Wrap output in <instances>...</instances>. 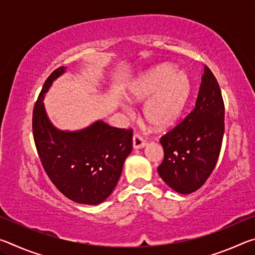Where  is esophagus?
<instances>
[{
	"label": "esophagus",
	"instance_id": "esophagus-1",
	"mask_svg": "<svg viewBox=\"0 0 255 255\" xmlns=\"http://www.w3.org/2000/svg\"><path fill=\"white\" fill-rule=\"evenodd\" d=\"M146 146V141L143 139V137L138 135V133H133L132 137V147L135 149L143 148Z\"/></svg>",
	"mask_w": 255,
	"mask_h": 255
}]
</instances>
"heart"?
Returning <instances> with one entry per match:
<instances>
[{"label":"heart","instance_id":"heart-1","mask_svg":"<svg viewBox=\"0 0 255 255\" xmlns=\"http://www.w3.org/2000/svg\"><path fill=\"white\" fill-rule=\"evenodd\" d=\"M191 84L187 74L171 65L145 71L128 88V99L144 102V118L152 128L166 129L176 123L187 105Z\"/></svg>","mask_w":255,"mask_h":255}]
</instances>
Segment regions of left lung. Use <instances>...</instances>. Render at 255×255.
<instances>
[{
    "mask_svg": "<svg viewBox=\"0 0 255 255\" xmlns=\"http://www.w3.org/2000/svg\"><path fill=\"white\" fill-rule=\"evenodd\" d=\"M224 117L221 88L205 66L193 110L159 139L164 158L157 167L158 174L174 191L195 192L209 178L221 153Z\"/></svg>",
    "mask_w": 255,
    "mask_h": 255,
    "instance_id": "1",
    "label": "left lung"
}]
</instances>
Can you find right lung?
<instances>
[{
  "label": "right lung",
  "mask_w": 255,
  "mask_h": 255,
  "mask_svg": "<svg viewBox=\"0 0 255 255\" xmlns=\"http://www.w3.org/2000/svg\"><path fill=\"white\" fill-rule=\"evenodd\" d=\"M60 66L46 80L32 114V131L42 166L51 182L68 199L98 205L114 191L124 162L132 149V130L101 122L77 131L58 130L47 117L44 97Z\"/></svg>",
  "instance_id": "1"
}]
</instances>
